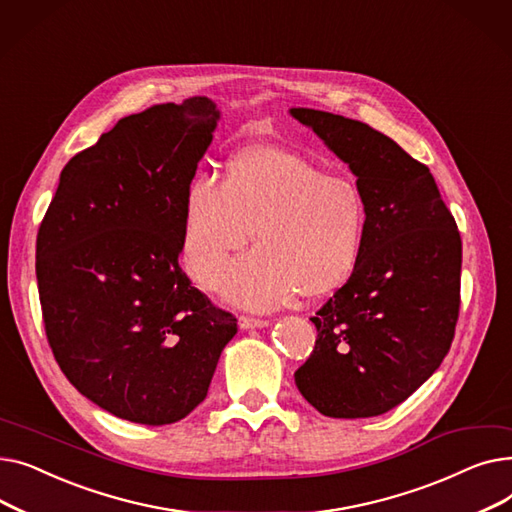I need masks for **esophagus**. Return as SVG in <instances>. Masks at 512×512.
I'll return each instance as SVG.
<instances>
[{"label":"esophagus","mask_w":512,"mask_h":512,"mask_svg":"<svg viewBox=\"0 0 512 512\" xmlns=\"http://www.w3.org/2000/svg\"><path fill=\"white\" fill-rule=\"evenodd\" d=\"M238 326H240L242 330L265 328V326H270V319H259V317H247V315H240V317H238Z\"/></svg>","instance_id":"obj_1"}]
</instances>
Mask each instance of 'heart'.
<instances>
[{
  "label": "heart",
  "instance_id": "obj_1",
  "mask_svg": "<svg viewBox=\"0 0 512 512\" xmlns=\"http://www.w3.org/2000/svg\"><path fill=\"white\" fill-rule=\"evenodd\" d=\"M257 249L228 274L226 297L249 309H274L303 292L319 299L357 272L367 205L346 174L278 147H245L224 178L199 172L186 186L180 251L188 274L215 290L230 259L253 238Z\"/></svg>",
  "mask_w": 512,
  "mask_h": 512
}]
</instances>
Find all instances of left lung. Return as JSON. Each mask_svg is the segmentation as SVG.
Here are the masks:
<instances>
[{
    "instance_id": "1",
    "label": "left lung",
    "mask_w": 512,
    "mask_h": 512,
    "mask_svg": "<svg viewBox=\"0 0 512 512\" xmlns=\"http://www.w3.org/2000/svg\"><path fill=\"white\" fill-rule=\"evenodd\" d=\"M363 191L367 232L357 272L311 321L317 340L294 382L321 415H382L432 375L454 338L463 245L436 180L386 134L292 107Z\"/></svg>"
}]
</instances>
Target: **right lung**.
Segmentation results:
<instances>
[{
    "label": "right lung",
    "instance_id": "obj_1",
    "mask_svg": "<svg viewBox=\"0 0 512 512\" xmlns=\"http://www.w3.org/2000/svg\"><path fill=\"white\" fill-rule=\"evenodd\" d=\"M220 112L207 97L132 114L76 153L37 234L49 346L97 407L143 425L205 400L236 317L178 265L186 186Z\"/></svg>",
    "mask_w": 512,
    "mask_h": 512
}]
</instances>
